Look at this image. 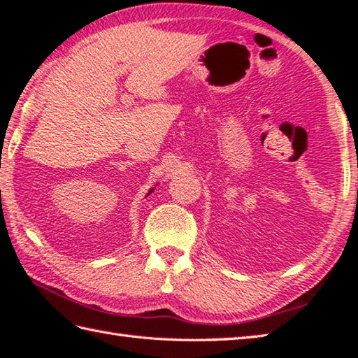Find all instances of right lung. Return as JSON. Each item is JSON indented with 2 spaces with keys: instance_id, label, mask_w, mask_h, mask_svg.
Returning <instances> with one entry per match:
<instances>
[{
  "instance_id": "add662e5",
  "label": "right lung",
  "mask_w": 358,
  "mask_h": 358,
  "mask_svg": "<svg viewBox=\"0 0 358 358\" xmlns=\"http://www.w3.org/2000/svg\"><path fill=\"white\" fill-rule=\"evenodd\" d=\"M150 192H152V191H150Z\"/></svg>"
}]
</instances>
